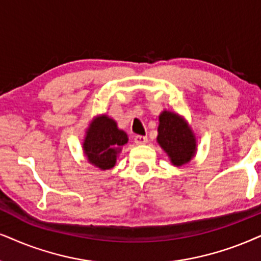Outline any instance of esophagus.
Segmentation results:
<instances>
[{
  "mask_svg": "<svg viewBox=\"0 0 261 261\" xmlns=\"http://www.w3.org/2000/svg\"><path fill=\"white\" fill-rule=\"evenodd\" d=\"M147 142H148L147 136H141V135H137V136L135 137V143L138 144V146H142V144H146Z\"/></svg>",
  "mask_w": 261,
  "mask_h": 261,
  "instance_id": "1",
  "label": "esophagus"
}]
</instances>
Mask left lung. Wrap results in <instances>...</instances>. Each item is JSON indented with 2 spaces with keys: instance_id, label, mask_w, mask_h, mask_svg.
<instances>
[{
  "instance_id": "obj_1",
  "label": "left lung",
  "mask_w": 261,
  "mask_h": 261,
  "mask_svg": "<svg viewBox=\"0 0 261 261\" xmlns=\"http://www.w3.org/2000/svg\"><path fill=\"white\" fill-rule=\"evenodd\" d=\"M156 141L174 166H183L195 156V135L186 119L174 112L164 111L159 115Z\"/></svg>"
}]
</instances>
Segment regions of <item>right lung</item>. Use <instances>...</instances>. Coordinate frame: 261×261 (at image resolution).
Wrapping results in <instances>:
<instances>
[{
  "mask_svg": "<svg viewBox=\"0 0 261 261\" xmlns=\"http://www.w3.org/2000/svg\"><path fill=\"white\" fill-rule=\"evenodd\" d=\"M126 133L118 128L115 120L102 114L89 125L83 142V151L89 163L100 170H110L117 163L121 147L127 143Z\"/></svg>",
  "mask_w": 261,
  "mask_h": 261,
  "instance_id": "right-lung-1",
  "label": "right lung"
}]
</instances>
